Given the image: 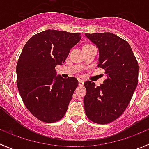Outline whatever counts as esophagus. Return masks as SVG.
<instances>
[{"label":"esophagus","mask_w":149,"mask_h":149,"mask_svg":"<svg viewBox=\"0 0 149 149\" xmlns=\"http://www.w3.org/2000/svg\"><path fill=\"white\" fill-rule=\"evenodd\" d=\"M78 84H79V86H84V81H82L81 79H79V80H78Z\"/></svg>","instance_id":"obj_1"}]
</instances>
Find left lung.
Wrapping results in <instances>:
<instances>
[{
  "label": "left lung",
  "instance_id": "8db88e82",
  "mask_svg": "<svg viewBox=\"0 0 149 149\" xmlns=\"http://www.w3.org/2000/svg\"><path fill=\"white\" fill-rule=\"evenodd\" d=\"M86 36L98 46V67L104 70L107 78L99 86L90 81L84 83V110L92 122L108 124L119 118L128 106L137 86L139 65L131 46L118 36L111 33Z\"/></svg>",
  "mask_w": 149,
  "mask_h": 149
}]
</instances>
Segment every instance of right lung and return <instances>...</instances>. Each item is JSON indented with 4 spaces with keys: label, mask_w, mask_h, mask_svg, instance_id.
<instances>
[{
    "label": "right lung",
    "mask_w": 149,
    "mask_h": 149,
    "mask_svg": "<svg viewBox=\"0 0 149 149\" xmlns=\"http://www.w3.org/2000/svg\"><path fill=\"white\" fill-rule=\"evenodd\" d=\"M81 39L80 33L47 30L33 36L22 50L17 86L27 110L42 122H57L66 113L78 81L56 76L55 66L65 62Z\"/></svg>",
    "instance_id": "1"
}]
</instances>
